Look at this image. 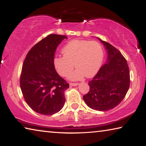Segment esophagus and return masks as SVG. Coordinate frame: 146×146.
<instances>
[{"label": "esophagus", "instance_id": "1", "mask_svg": "<svg viewBox=\"0 0 146 146\" xmlns=\"http://www.w3.org/2000/svg\"><path fill=\"white\" fill-rule=\"evenodd\" d=\"M78 85V83H70V86H76Z\"/></svg>", "mask_w": 146, "mask_h": 146}]
</instances>
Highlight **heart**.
Masks as SVG:
<instances>
[{
    "label": "heart",
    "instance_id": "heart-1",
    "mask_svg": "<svg viewBox=\"0 0 146 146\" xmlns=\"http://www.w3.org/2000/svg\"><path fill=\"white\" fill-rule=\"evenodd\" d=\"M63 56H56L53 60L55 68L62 76H66L74 68L76 70L69 75L71 80H79L86 76L93 77L98 72L103 59V50L96 41L73 40L62 49Z\"/></svg>",
    "mask_w": 146,
    "mask_h": 146
}]
</instances>
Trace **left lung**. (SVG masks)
I'll list each match as a JSON object with an SVG mask.
<instances>
[{"label": "left lung", "instance_id": "obj_1", "mask_svg": "<svg viewBox=\"0 0 146 146\" xmlns=\"http://www.w3.org/2000/svg\"><path fill=\"white\" fill-rule=\"evenodd\" d=\"M107 50V62L88 83L90 91L83 96L88 107L105 111L122 102L130 84V75L127 61L119 51L108 42L98 38Z\"/></svg>", "mask_w": 146, "mask_h": 146}]
</instances>
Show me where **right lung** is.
Instances as JSON below:
<instances>
[{"mask_svg":"<svg viewBox=\"0 0 146 146\" xmlns=\"http://www.w3.org/2000/svg\"><path fill=\"white\" fill-rule=\"evenodd\" d=\"M67 38L49 35L29 50L24 61L20 78L22 93L28 105L40 114H55L65 103L64 91L70 86L56 71L53 60L58 44Z\"/></svg>","mask_w":146,"mask_h":146,"instance_id":"right-lung-1","label":"right lung"}]
</instances>
